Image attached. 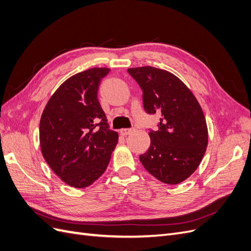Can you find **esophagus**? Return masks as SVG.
<instances>
[{
    "label": "esophagus",
    "instance_id": "esophagus-1",
    "mask_svg": "<svg viewBox=\"0 0 251 251\" xmlns=\"http://www.w3.org/2000/svg\"><path fill=\"white\" fill-rule=\"evenodd\" d=\"M134 132V128L133 127H130V128H121L120 130V134L124 135V136H126V135H130L131 133Z\"/></svg>",
    "mask_w": 251,
    "mask_h": 251
}]
</instances>
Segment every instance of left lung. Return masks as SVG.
<instances>
[{
    "label": "left lung",
    "mask_w": 251,
    "mask_h": 251,
    "mask_svg": "<svg viewBox=\"0 0 251 251\" xmlns=\"http://www.w3.org/2000/svg\"><path fill=\"white\" fill-rule=\"evenodd\" d=\"M142 90L148 114L160 113L158 130L150 128L151 146L142 165L163 183L178 184L198 168L208 141L206 120L198 100L174 74L154 67L127 69Z\"/></svg>",
    "instance_id": "obj_1"
}]
</instances>
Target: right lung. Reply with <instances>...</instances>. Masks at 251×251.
<instances>
[{"mask_svg":"<svg viewBox=\"0 0 251 251\" xmlns=\"http://www.w3.org/2000/svg\"><path fill=\"white\" fill-rule=\"evenodd\" d=\"M108 68H92L59 86L42 114L40 142L45 160L68 185H91L107 170L118 134L110 130L98 101Z\"/></svg>","mask_w":251,"mask_h":251,"instance_id":"right-lung-1","label":"right lung"}]
</instances>
